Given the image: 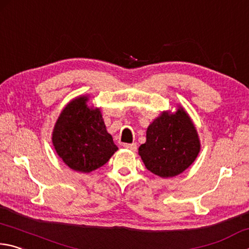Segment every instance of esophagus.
Segmentation results:
<instances>
[{"label":"esophagus","mask_w":249,"mask_h":249,"mask_svg":"<svg viewBox=\"0 0 249 249\" xmlns=\"http://www.w3.org/2000/svg\"><path fill=\"white\" fill-rule=\"evenodd\" d=\"M124 147L127 150H130V151H137L138 145H137V143H124Z\"/></svg>","instance_id":"34e87169"}]
</instances>
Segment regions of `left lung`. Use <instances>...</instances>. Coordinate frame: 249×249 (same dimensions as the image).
Segmentation results:
<instances>
[{"mask_svg":"<svg viewBox=\"0 0 249 249\" xmlns=\"http://www.w3.org/2000/svg\"><path fill=\"white\" fill-rule=\"evenodd\" d=\"M200 151L197 130L182 108L163 112L146 131V142L139 147L145 167L160 177L179 175L195 162Z\"/></svg>","mask_w":249,"mask_h":249,"instance_id":"obj_1","label":"left lung"}]
</instances>
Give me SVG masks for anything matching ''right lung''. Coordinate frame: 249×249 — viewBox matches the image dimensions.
Masks as SVG:
<instances>
[{"label":"right lung","mask_w":249,"mask_h":249,"mask_svg":"<svg viewBox=\"0 0 249 249\" xmlns=\"http://www.w3.org/2000/svg\"><path fill=\"white\" fill-rule=\"evenodd\" d=\"M86 96L72 100L56 120L52 142L70 168L89 173L106 164L118 150L98 108L87 106Z\"/></svg>","instance_id":"1"}]
</instances>
